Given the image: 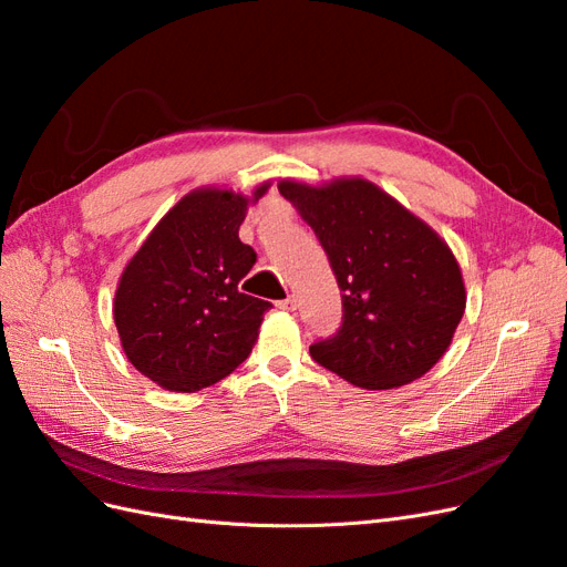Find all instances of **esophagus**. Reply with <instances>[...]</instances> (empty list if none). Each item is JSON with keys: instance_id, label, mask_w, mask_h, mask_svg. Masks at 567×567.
Here are the masks:
<instances>
[{"instance_id": "34e87169", "label": "esophagus", "mask_w": 567, "mask_h": 567, "mask_svg": "<svg viewBox=\"0 0 567 567\" xmlns=\"http://www.w3.org/2000/svg\"><path fill=\"white\" fill-rule=\"evenodd\" d=\"M277 307H279V310H284V312H296V307H298V300H296L293 296H288V298L279 300V302H277Z\"/></svg>"}]
</instances>
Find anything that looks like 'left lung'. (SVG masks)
<instances>
[{
	"label": "left lung",
	"instance_id": "8db88e82",
	"mask_svg": "<svg viewBox=\"0 0 567 567\" xmlns=\"http://www.w3.org/2000/svg\"><path fill=\"white\" fill-rule=\"evenodd\" d=\"M329 255L342 323L317 340V364L367 390L421 379L447 352L466 310V286L442 238L362 177L310 186L279 182Z\"/></svg>",
	"mask_w": 567,
	"mask_h": 567
}]
</instances>
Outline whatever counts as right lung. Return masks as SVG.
<instances>
[{
    "instance_id": "obj_1",
    "label": "right lung",
    "mask_w": 567,
    "mask_h": 567,
    "mask_svg": "<svg viewBox=\"0 0 567 567\" xmlns=\"http://www.w3.org/2000/svg\"><path fill=\"white\" fill-rule=\"evenodd\" d=\"M252 198L196 188L169 210L117 281L113 317L132 367L165 390L196 392L250 354L271 302L241 293L255 250L238 238Z\"/></svg>"
}]
</instances>
